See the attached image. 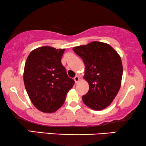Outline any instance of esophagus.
<instances>
[{
    "label": "esophagus",
    "mask_w": 146,
    "mask_h": 146,
    "mask_svg": "<svg viewBox=\"0 0 146 146\" xmlns=\"http://www.w3.org/2000/svg\"><path fill=\"white\" fill-rule=\"evenodd\" d=\"M74 80L75 83L76 84V83L78 82L79 80H80V77L78 76H76L74 77Z\"/></svg>",
    "instance_id": "34e87169"
}]
</instances>
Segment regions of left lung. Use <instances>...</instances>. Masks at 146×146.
<instances>
[{
    "mask_svg": "<svg viewBox=\"0 0 146 146\" xmlns=\"http://www.w3.org/2000/svg\"><path fill=\"white\" fill-rule=\"evenodd\" d=\"M73 50L85 64L84 78L89 90L82 96L84 103L94 110L107 108L121 86L123 67L117 52L106 43L92 42L74 47Z\"/></svg>",
    "mask_w": 146,
    "mask_h": 146,
    "instance_id": "8db88e82",
    "label": "left lung"
}]
</instances>
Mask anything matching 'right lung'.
I'll list each match as a JSON object with an SVG mask.
<instances>
[{
	"label": "right lung",
	"instance_id": "obj_1",
	"mask_svg": "<svg viewBox=\"0 0 146 146\" xmlns=\"http://www.w3.org/2000/svg\"><path fill=\"white\" fill-rule=\"evenodd\" d=\"M64 49L42 46L30 53L24 69V82L32 103L40 111L52 113L64 102L74 80L61 63Z\"/></svg>",
	"mask_w": 146,
	"mask_h": 146
}]
</instances>
